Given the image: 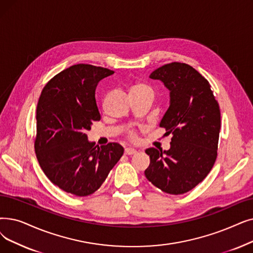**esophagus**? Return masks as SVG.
<instances>
[{
    "instance_id": "esophagus-1",
    "label": "esophagus",
    "mask_w": 253,
    "mask_h": 253,
    "mask_svg": "<svg viewBox=\"0 0 253 253\" xmlns=\"http://www.w3.org/2000/svg\"><path fill=\"white\" fill-rule=\"evenodd\" d=\"M137 151L133 148H126L125 149V154L126 155H133V154H135Z\"/></svg>"
}]
</instances>
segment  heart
Segmentation results:
<instances>
[{
  "label": "heart",
  "instance_id": "heart-1",
  "mask_svg": "<svg viewBox=\"0 0 253 253\" xmlns=\"http://www.w3.org/2000/svg\"><path fill=\"white\" fill-rule=\"evenodd\" d=\"M142 90H151V89H150V87H149L148 85L142 84H138L134 85L133 89H132V91H142ZM129 133H130V136H131V137L135 138V133L133 132V131H130Z\"/></svg>",
  "mask_w": 253,
  "mask_h": 253
}]
</instances>
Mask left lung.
I'll return each mask as SVG.
<instances>
[{"label": "left lung", "instance_id": "1", "mask_svg": "<svg viewBox=\"0 0 253 253\" xmlns=\"http://www.w3.org/2000/svg\"><path fill=\"white\" fill-rule=\"evenodd\" d=\"M169 90V107L160 127L172 134L168 151L149 148L146 178L169 194H183L200 184L212 169L220 132V109L211 85L190 65L173 62L154 70Z\"/></svg>", "mask_w": 253, "mask_h": 253}]
</instances>
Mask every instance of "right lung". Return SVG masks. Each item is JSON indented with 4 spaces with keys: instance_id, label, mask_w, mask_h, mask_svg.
Listing matches in <instances>:
<instances>
[{
    "instance_id": "right-lung-1",
    "label": "right lung",
    "mask_w": 253,
    "mask_h": 253,
    "mask_svg": "<svg viewBox=\"0 0 253 253\" xmlns=\"http://www.w3.org/2000/svg\"><path fill=\"white\" fill-rule=\"evenodd\" d=\"M114 73L89 64L73 65L45 84L37 104L34 147L40 168L51 183L76 196L99 189L124 153L117 142L98 147L86 135L100 120L96 86Z\"/></svg>"
}]
</instances>
